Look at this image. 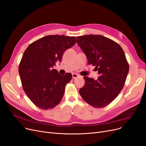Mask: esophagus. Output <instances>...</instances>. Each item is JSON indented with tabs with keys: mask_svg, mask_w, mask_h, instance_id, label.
I'll return each mask as SVG.
<instances>
[{
	"mask_svg": "<svg viewBox=\"0 0 146 146\" xmlns=\"http://www.w3.org/2000/svg\"><path fill=\"white\" fill-rule=\"evenodd\" d=\"M78 77H79V75H78V74H76V73L72 74V78H78Z\"/></svg>",
	"mask_w": 146,
	"mask_h": 146,
	"instance_id": "34e87169",
	"label": "esophagus"
}]
</instances>
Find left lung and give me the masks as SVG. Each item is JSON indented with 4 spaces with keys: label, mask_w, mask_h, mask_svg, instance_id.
I'll return each instance as SVG.
<instances>
[{
    "label": "left lung",
    "mask_w": 146,
    "mask_h": 146,
    "mask_svg": "<svg viewBox=\"0 0 146 146\" xmlns=\"http://www.w3.org/2000/svg\"><path fill=\"white\" fill-rule=\"evenodd\" d=\"M89 65L95 66L100 77L96 80L84 77L85 84L79 93L91 106L103 108L121 91L129 72V64L123 49L114 40L99 35L77 37Z\"/></svg>",
    "instance_id": "left-lung-1"
}]
</instances>
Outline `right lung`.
<instances>
[{
    "label": "right lung",
    "instance_id": "obj_1",
    "mask_svg": "<svg viewBox=\"0 0 146 146\" xmlns=\"http://www.w3.org/2000/svg\"><path fill=\"white\" fill-rule=\"evenodd\" d=\"M76 40L74 36L48 35L31 44L23 53L19 67L22 87L37 107L52 109L61 101L72 75H60L52 68Z\"/></svg>",
    "mask_w": 146,
    "mask_h": 146
}]
</instances>
